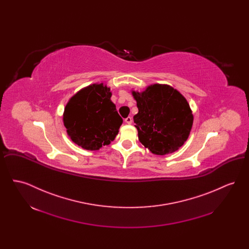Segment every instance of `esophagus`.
<instances>
[{
	"instance_id": "esophagus-1",
	"label": "esophagus",
	"mask_w": 249,
	"mask_h": 249,
	"mask_svg": "<svg viewBox=\"0 0 249 249\" xmlns=\"http://www.w3.org/2000/svg\"><path fill=\"white\" fill-rule=\"evenodd\" d=\"M124 121H125V123H127V124H131L132 119H131L130 117H128V118H126V119H124Z\"/></svg>"
}]
</instances>
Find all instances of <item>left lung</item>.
<instances>
[{
	"instance_id": "left-lung-1",
	"label": "left lung",
	"mask_w": 249,
	"mask_h": 249,
	"mask_svg": "<svg viewBox=\"0 0 249 249\" xmlns=\"http://www.w3.org/2000/svg\"><path fill=\"white\" fill-rule=\"evenodd\" d=\"M131 93L138 107L133 121L142 145L160 156L178 150L188 140L193 124L186 98L173 87L161 84Z\"/></svg>"
}]
</instances>
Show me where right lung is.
<instances>
[{
  "mask_svg": "<svg viewBox=\"0 0 249 249\" xmlns=\"http://www.w3.org/2000/svg\"><path fill=\"white\" fill-rule=\"evenodd\" d=\"M111 96L110 88L97 83L71 97L64 108L63 123L72 142L93 151L116 138L123 120Z\"/></svg>",
  "mask_w": 249,
  "mask_h": 249,
  "instance_id": "1",
  "label": "right lung"
}]
</instances>
